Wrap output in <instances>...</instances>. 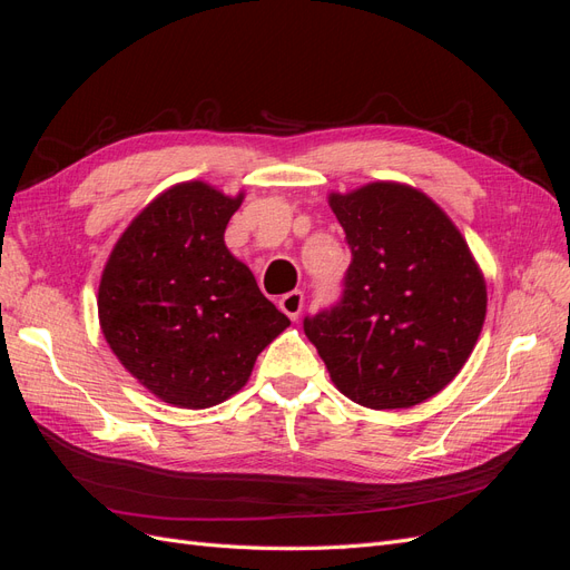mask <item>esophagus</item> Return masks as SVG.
<instances>
[{
    "mask_svg": "<svg viewBox=\"0 0 570 570\" xmlns=\"http://www.w3.org/2000/svg\"><path fill=\"white\" fill-rule=\"evenodd\" d=\"M278 306H281V312L285 316H289L292 321H297L299 314H302V306H304V295H302L299 289H292V292H287V295H283L278 299Z\"/></svg>",
    "mask_w": 570,
    "mask_h": 570,
    "instance_id": "34e87169",
    "label": "esophagus"
}]
</instances>
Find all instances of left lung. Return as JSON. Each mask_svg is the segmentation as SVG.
<instances>
[{
    "label": "left lung",
    "mask_w": 570,
    "mask_h": 570,
    "mask_svg": "<svg viewBox=\"0 0 570 570\" xmlns=\"http://www.w3.org/2000/svg\"><path fill=\"white\" fill-rule=\"evenodd\" d=\"M352 262L340 299L304 318L333 383L361 406L406 409L438 394L471 356L485 281L440 206L400 183L331 195Z\"/></svg>",
    "instance_id": "obj_1"
}]
</instances>
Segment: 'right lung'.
Masks as SVG:
<instances>
[{
  "label": "right lung",
  "instance_id": "1",
  "mask_svg": "<svg viewBox=\"0 0 570 570\" xmlns=\"http://www.w3.org/2000/svg\"><path fill=\"white\" fill-rule=\"evenodd\" d=\"M243 204L204 183L166 189L116 243L99 283L109 347L159 400L206 409L247 383L289 318L223 243Z\"/></svg>",
  "mask_w": 570,
  "mask_h": 570
}]
</instances>
